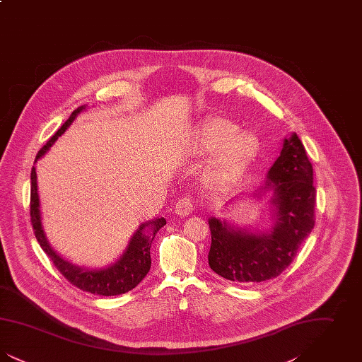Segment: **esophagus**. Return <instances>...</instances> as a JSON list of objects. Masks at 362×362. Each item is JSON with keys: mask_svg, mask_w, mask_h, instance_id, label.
<instances>
[{"mask_svg": "<svg viewBox=\"0 0 362 362\" xmlns=\"http://www.w3.org/2000/svg\"><path fill=\"white\" fill-rule=\"evenodd\" d=\"M194 209V201L189 197H182L175 205V213L179 216H189Z\"/></svg>", "mask_w": 362, "mask_h": 362, "instance_id": "obj_1", "label": "esophagus"}]
</instances>
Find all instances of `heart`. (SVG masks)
Masks as SVG:
<instances>
[{
	"mask_svg": "<svg viewBox=\"0 0 362 362\" xmlns=\"http://www.w3.org/2000/svg\"><path fill=\"white\" fill-rule=\"evenodd\" d=\"M199 146L205 153L220 149L213 163V173L218 179H229L251 163L258 152L259 142L252 133H239L236 123L216 117L204 124Z\"/></svg>",
	"mask_w": 362,
	"mask_h": 362,
	"instance_id": "1",
	"label": "heart"
}]
</instances>
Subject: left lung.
<instances>
[{
	"label": "left lung",
	"instance_id": "1",
	"mask_svg": "<svg viewBox=\"0 0 362 362\" xmlns=\"http://www.w3.org/2000/svg\"><path fill=\"white\" fill-rule=\"evenodd\" d=\"M273 189L276 225L270 232L235 230L210 218L209 266L225 279L251 284L279 276L315 226L313 170L301 139L293 133L267 173L263 191Z\"/></svg>",
	"mask_w": 362,
	"mask_h": 362
}]
</instances>
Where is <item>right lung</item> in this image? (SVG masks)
<instances>
[{
  "instance_id": "obj_1",
  "label": "right lung",
  "mask_w": 362,
  "mask_h": 362,
  "mask_svg": "<svg viewBox=\"0 0 362 362\" xmlns=\"http://www.w3.org/2000/svg\"><path fill=\"white\" fill-rule=\"evenodd\" d=\"M81 105L74 110L61 129L52 136L47 144L37 152L36 158H40L45 155L52 144L58 139L61 134L69 127L70 123L84 110ZM30 214L31 224L34 228L35 238L40 244L42 250L52 259L57 270L69 281L76 288L84 292L93 293L99 296H117L132 291L142 281V278L148 274L151 269V245L155 239L156 233L165 225V218H156L149 223L141 225L137 232L129 243L126 252L115 264L100 269V270H86L77 266H73L65 259L61 258L50 247L47 239L43 233L42 223H40V210H39V197H37V186H36V171L35 167L31 170V201H30Z\"/></svg>"
}]
</instances>
